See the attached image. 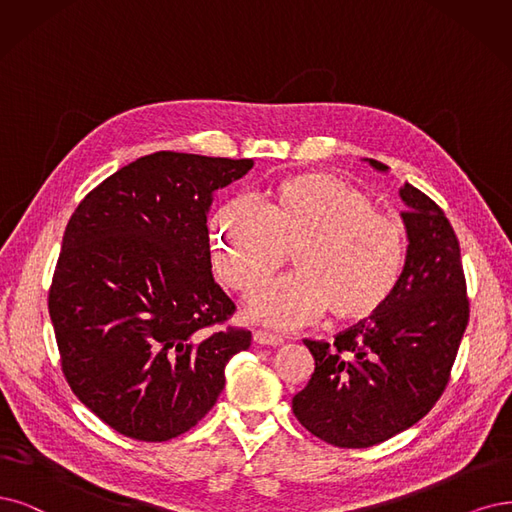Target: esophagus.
Segmentation results:
<instances>
[{"label": "esophagus", "instance_id": "34e87169", "mask_svg": "<svg viewBox=\"0 0 512 512\" xmlns=\"http://www.w3.org/2000/svg\"><path fill=\"white\" fill-rule=\"evenodd\" d=\"M253 339L261 346H280L282 342H285V339H282L280 335H276L272 331H266V329H257L253 333Z\"/></svg>", "mask_w": 512, "mask_h": 512}]
</instances>
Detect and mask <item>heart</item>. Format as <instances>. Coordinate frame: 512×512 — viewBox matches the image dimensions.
<instances>
[{"label":"heart","mask_w":512,"mask_h":512,"mask_svg":"<svg viewBox=\"0 0 512 512\" xmlns=\"http://www.w3.org/2000/svg\"><path fill=\"white\" fill-rule=\"evenodd\" d=\"M289 253L295 272L249 301L253 318L280 329L308 325L325 310L337 320L380 312L401 285L409 240L363 189L323 173L280 183L272 206L238 196L215 211L213 266L234 291L253 293Z\"/></svg>","instance_id":"1"}]
</instances>
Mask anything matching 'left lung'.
Returning a JSON list of instances; mask_svg holds the SVG:
<instances>
[{"label":"left lung","mask_w":512,"mask_h":512,"mask_svg":"<svg viewBox=\"0 0 512 512\" xmlns=\"http://www.w3.org/2000/svg\"><path fill=\"white\" fill-rule=\"evenodd\" d=\"M369 164L388 170L371 158ZM401 198L409 253L399 289L333 342L304 339L314 373L293 396V413L335 447H371L420 422L441 399L468 325L456 232L418 187L405 183Z\"/></svg>","instance_id":"8db88e82"}]
</instances>
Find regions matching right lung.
<instances>
[{
	"label": "right lung",
	"mask_w": 512,
	"mask_h": 512,
	"mask_svg": "<svg viewBox=\"0 0 512 512\" xmlns=\"http://www.w3.org/2000/svg\"><path fill=\"white\" fill-rule=\"evenodd\" d=\"M253 160L156 151L75 208L48 291L73 394L124 437L162 443L196 426L251 331L211 272L213 192Z\"/></svg>",
	"instance_id": "1"
}]
</instances>
